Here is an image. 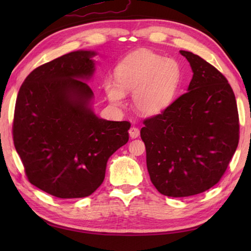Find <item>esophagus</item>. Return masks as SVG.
I'll return each mask as SVG.
<instances>
[{
  "mask_svg": "<svg viewBox=\"0 0 251 251\" xmlns=\"http://www.w3.org/2000/svg\"><path fill=\"white\" fill-rule=\"evenodd\" d=\"M128 132H129V136H130L131 139H135V138H137L138 136L140 135V131H139V129L137 128V127H130Z\"/></svg>",
  "mask_w": 251,
  "mask_h": 251,
  "instance_id": "esophagus-1",
  "label": "esophagus"
}]
</instances>
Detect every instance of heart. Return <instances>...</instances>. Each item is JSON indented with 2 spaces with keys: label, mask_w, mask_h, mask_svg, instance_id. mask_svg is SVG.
Masks as SVG:
<instances>
[{
  "label": "heart",
  "mask_w": 251,
  "mask_h": 251,
  "mask_svg": "<svg viewBox=\"0 0 251 251\" xmlns=\"http://www.w3.org/2000/svg\"><path fill=\"white\" fill-rule=\"evenodd\" d=\"M116 81L106 78L104 93L110 102L122 106L125 94L131 93L134 109L143 116L166 111L175 100L181 70L177 61L164 59L149 50H139L124 58L115 70Z\"/></svg>",
  "instance_id": "obj_1"
}]
</instances>
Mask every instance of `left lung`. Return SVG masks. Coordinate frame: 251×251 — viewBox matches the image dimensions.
Returning <instances> with one entry per match:
<instances>
[{"instance_id":"8db88e82","label":"left lung","mask_w":251,"mask_h":251,"mask_svg":"<svg viewBox=\"0 0 251 251\" xmlns=\"http://www.w3.org/2000/svg\"><path fill=\"white\" fill-rule=\"evenodd\" d=\"M193 76L188 92L140 130L156 190L170 197L202 193L218 181L238 145L235 96L226 78L193 52L180 50Z\"/></svg>"}]
</instances>
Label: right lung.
<instances>
[{"label": "right lung", "mask_w": 251, "mask_h": 251, "mask_svg": "<svg viewBox=\"0 0 251 251\" xmlns=\"http://www.w3.org/2000/svg\"><path fill=\"white\" fill-rule=\"evenodd\" d=\"M96 50H76L36 68L16 100L13 136L26 177L59 199L86 197L103 182L110 156L128 141L130 123L94 111L87 82Z\"/></svg>", "instance_id": "1"}]
</instances>
